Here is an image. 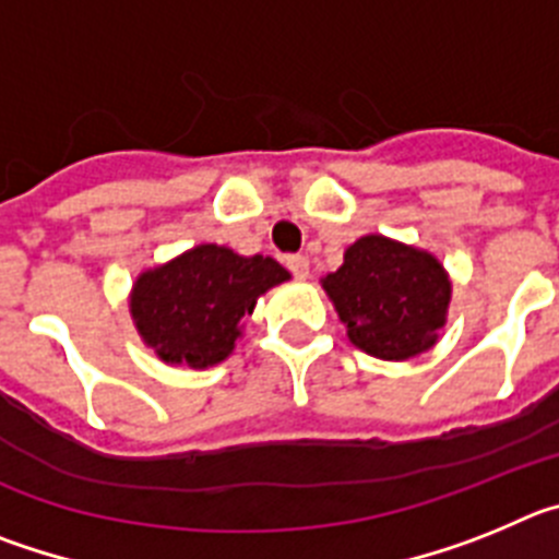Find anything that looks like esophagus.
Masks as SVG:
<instances>
[{"mask_svg":"<svg viewBox=\"0 0 559 559\" xmlns=\"http://www.w3.org/2000/svg\"><path fill=\"white\" fill-rule=\"evenodd\" d=\"M285 265H288V271L296 276V280H305V276L310 274V260L305 254L285 257Z\"/></svg>","mask_w":559,"mask_h":559,"instance_id":"obj_1","label":"esophagus"}]
</instances>
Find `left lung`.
<instances>
[{
    "label": "left lung",
    "instance_id": "1",
    "mask_svg": "<svg viewBox=\"0 0 559 559\" xmlns=\"http://www.w3.org/2000/svg\"><path fill=\"white\" fill-rule=\"evenodd\" d=\"M355 347L383 360H406L437 344L451 283L437 257L383 235L344 251V265L322 280Z\"/></svg>",
    "mask_w": 559,
    "mask_h": 559
}]
</instances>
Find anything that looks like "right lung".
Masks as SVG:
<instances>
[{
	"label": "right lung",
	"instance_id": "right-lung-1",
	"mask_svg": "<svg viewBox=\"0 0 559 559\" xmlns=\"http://www.w3.org/2000/svg\"><path fill=\"white\" fill-rule=\"evenodd\" d=\"M288 276L271 257H240L215 243L195 246L136 280L133 322L167 364L212 367L231 353L257 296Z\"/></svg>",
	"mask_w": 559,
	"mask_h": 559
}]
</instances>
